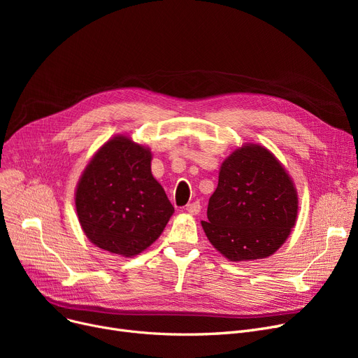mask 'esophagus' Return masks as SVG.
Returning <instances> with one entry per match:
<instances>
[{
    "label": "esophagus",
    "mask_w": 358,
    "mask_h": 358,
    "mask_svg": "<svg viewBox=\"0 0 358 358\" xmlns=\"http://www.w3.org/2000/svg\"><path fill=\"white\" fill-rule=\"evenodd\" d=\"M185 210L189 212L190 215H197V213L201 210L200 201H193V203H189V204L185 206Z\"/></svg>",
    "instance_id": "esophagus-1"
}]
</instances>
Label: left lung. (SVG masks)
<instances>
[{"label": "left lung", "instance_id": "obj_1", "mask_svg": "<svg viewBox=\"0 0 358 358\" xmlns=\"http://www.w3.org/2000/svg\"><path fill=\"white\" fill-rule=\"evenodd\" d=\"M297 194L285 168L266 148L243 146L222 164L201 227L231 261L266 258L287 239Z\"/></svg>", "mask_w": 358, "mask_h": 358}]
</instances>
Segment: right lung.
Instances as JSON below:
<instances>
[{"label":"right lung","mask_w":358,"mask_h":358,"mask_svg":"<svg viewBox=\"0 0 358 358\" xmlns=\"http://www.w3.org/2000/svg\"><path fill=\"white\" fill-rule=\"evenodd\" d=\"M150 158L143 146L117 136L85 168L75 206L85 235L99 248L134 257L162 234L174 213L150 173Z\"/></svg>","instance_id":"1"}]
</instances>
